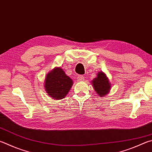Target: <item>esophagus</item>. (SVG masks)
Listing matches in <instances>:
<instances>
[{"label":"esophagus","mask_w":152,"mask_h":152,"mask_svg":"<svg viewBox=\"0 0 152 152\" xmlns=\"http://www.w3.org/2000/svg\"><path fill=\"white\" fill-rule=\"evenodd\" d=\"M84 76L79 75V76H78V80L79 81H82V80H84Z\"/></svg>","instance_id":"34e87169"}]
</instances>
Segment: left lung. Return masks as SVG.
Instances as JSON below:
<instances>
[{"mask_svg":"<svg viewBox=\"0 0 152 152\" xmlns=\"http://www.w3.org/2000/svg\"><path fill=\"white\" fill-rule=\"evenodd\" d=\"M97 76V78L92 80L94 88L98 95L100 96V97L105 96L110 90V84L109 83L108 79L102 72H98Z\"/></svg>","mask_w":152,"mask_h":152,"instance_id":"obj_1","label":"left lung"}]
</instances>
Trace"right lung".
<instances>
[{"label": "right lung", "instance_id": "1", "mask_svg": "<svg viewBox=\"0 0 152 152\" xmlns=\"http://www.w3.org/2000/svg\"><path fill=\"white\" fill-rule=\"evenodd\" d=\"M73 82L60 68H56L46 76V92L55 100H61L67 94Z\"/></svg>", "mask_w": 152, "mask_h": 152}]
</instances>
